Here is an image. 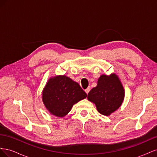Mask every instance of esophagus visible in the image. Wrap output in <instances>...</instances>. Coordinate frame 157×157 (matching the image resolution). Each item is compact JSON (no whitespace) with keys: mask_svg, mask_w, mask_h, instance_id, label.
Here are the masks:
<instances>
[{"mask_svg":"<svg viewBox=\"0 0 157 157\" xmlns=\"http://www.w3.org/2000/svg\"><path fill=\"white\" fill-rule=\"evenodd\" d=\"M90 88L88 87V88H86V90H85V92H86L88 94L89 93V92H90Z\"/></svg>","mask_w":157,"mask_h":157,"instance_id":"obj_1","label":"esophagus"}]
</instances>
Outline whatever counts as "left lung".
<instances>
[{"label": "left lung", "instance_id": "left-lung-1", "mask_svg": "<svg viewBox=\"0 0 157 157\" xmlns=\"http://www.w3.org/2000/svg\"><path fill=\"white\" fill-rule=\"evenodd\" d=\"M88 99L95 103L98 111L109 116L122 105L124 98V90L115 74L102 75L98 84L88 94Z\"/></svg>", "mask_w": 157, "mask_h": 157}]
</instances>
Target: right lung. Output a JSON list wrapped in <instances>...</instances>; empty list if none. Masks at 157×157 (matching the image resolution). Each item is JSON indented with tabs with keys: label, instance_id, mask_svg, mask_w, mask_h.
<instances>
[{
	"label": "right lung",
	"instance_id": "add662e5",
	"mask_svg": "<svg viewBox=\"0 0 157 157\" xmlns=\"http://www.w3.org/2000/svg\"><path fill=\"white\" fill-rule=\"evenodd\" d=\"M87 96L80 85L65 75L50 78L42 91V101L51 114L63 117L74 104Z\"/></svg>",
	"mask_w": 157,
	"mask_h": 157
}]
</instances>
